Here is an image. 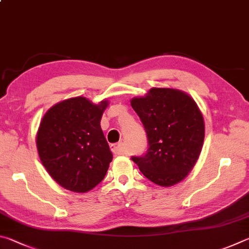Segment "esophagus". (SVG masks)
Wrapping results in <instances>:
<instances>
[{"mask_svg": "<svg viewBox=\"0 0 249 249\" xmlns=\"http://www.w3.org/2000/svg\"><path fill=\"white\" fill-rule=\"evenodd\" d=\"M111 150L112 152L114 153L115 156H119V155H123V143L120 142V143H116V144H112L111 146Z\"/></svg>", "mask_w": 249, "mask_h": 249, "instance_id": "34e87169", "label": "esophagus"}]
</instances>
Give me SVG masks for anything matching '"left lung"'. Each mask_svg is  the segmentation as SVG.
Returning a JSON list of instances; mask_svg holds the SVG:
<instances>
[{
	"label": "left lung",
	"mask_w": 249,
	"mask_h": 249,
	"mask_svg": "<svg viewBox=\"0 0 249 249\" xmlns=\"http://www.w3.org/2000/svg\"><path fill=\"white\" fill-rule=\"evenodd\" d=\"M146 130L148 149L132 157L142 173L157 185L172 186L186 178L200 155L205 124L196 102L187 93L152 88L130 101Z\"/></svg>",
	"instance_id": "8db88e82"
}]
</instances>
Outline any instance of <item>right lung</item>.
Listing matches in <instances>:
<instances>
[{"mask_svg": "<svg viewBox=\"0 0 249 249\" xmlns=\"http://www.w3.org/2000/svg\"><path fill=\"white\" fill-rule=\"evenodd\" d=\"M107 101L84 97L57 103L42 117L37 134L40 160L57 184L86 193L105 178L112 152L100 121Z\"/></svg>", "mask_w": 249, "mask_h": 249, "instance_id": "right-lung-1", "label": "right lung"}]
</instances>
